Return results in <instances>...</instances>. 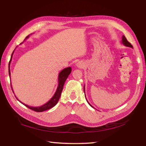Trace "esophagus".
Masks as SVG:
<instances>
[{"label": "esophagus", "instance_id": "esophagus-1", "mask_svg": "<svg viewBox=\"0 0 146 146\" xmlns=\"http://www.w3.org/2000/svg\"><path fill=\"white\" fill-rule=\"evenodd\" d=\"M76 66L78 67V68H83L84 66V64H83L82 62H78V63H76Z\"/></svg>", "mask_w": 146, "mask_h": 146}]
</instances>
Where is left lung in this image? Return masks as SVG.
Masks as SVG:
<instances>
[{
    "label": "left lung",
    "mask_w": 146,
    "mask_h": 146,
    "mask_svg": "<svg viewBox=\"0 0 146 146\" xmlns=\"http://www.w3.org/2000/svg\"><path fill=\"white\" fill-rule=\"evenodd\" d=\"M121 42H122V44H123V45H124V46H127V47H130V48H133V46H132V44L127 41V40L126 38H125V37L124 36H122V41H121ZM84 92H85V86H84ZM86 101H87L88 104L90 105V106H91L92 107H93L92 105L89 103L88 101L87 100H86Z\"/></svg>",
    "instance_id": "obj_1"
}]
</instances>
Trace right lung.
<instances>
[{
	"instance_id": "1",
	"label": "right lung",
	"mask_w": 146,
	"mask_h": 146,
	"mask_svg": "<svg viewBox=\"0 0 146 146\" xmlns=\"http://www.w3.org/2000/svg\"><path fill=\"white\" fill-rule=\"evenodd\" d=\"M29 35L27 36L26 39L24 40H26V39H27L29 38ZM23 43V42H22ZM15 50V49H14ZM14 52H12V56H11V60L9 61V65L11 64V62L12 61V56H13L14 54ZM9 76H11V71L9 69ZM71 72V67H68L64 68L63 70H61L60 73H59L58 75V87L56 90L55 92V94H54L53 97H52L50 100H49L48 102H46V104H44V105H41V106H39V107H31V106H29V105H27L23 103V102H21L20 100H19V99L16 97V98L17 100L19 101L21 104H23L24 105H25V106L27 108H30V109H31L34 111H37V112H41V111H45V110H47L50 109V108H52L53 107H54L57 104V103L59 101V99H60V97H61V92L62 90H63V86L64 84V82L66 81V80L67 79V78L69 76ZM12 87V86H11Z\"/></svg>"
}]
</instances>
